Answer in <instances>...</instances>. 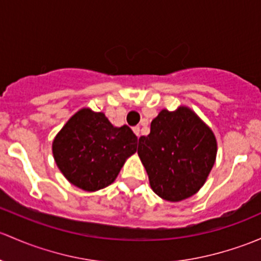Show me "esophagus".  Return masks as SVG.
<instances>
[{
	"label": "esophagus",
	"instance_id": "34e87169",
	"mask_svg": "<svg viewBox=\"0 0 261 261\" xmlns=\"http://www.w3.org/2000/svg\"><path fill=\"white\" fill-rule=\"evenodd\" d=\"M133 130H134V133L136 134V135L140 136V131H141V127H140V126H135V127H134Z\"/></svg>",
	"mask_w": 261,
	"mask_h": 261
}]
</instances>
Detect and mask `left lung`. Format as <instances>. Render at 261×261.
<instances>
[{
  "mask_svg": "<svg viewBox=\"0 0 261 261\" xmlns=\"http://www.w3.org/2000/svg\"><path fill=\"white\" fill-rule=\"evenodd\" d=\"M138 153L153 193L180 201L204 185L215 163L216 140L191 110H163L152 120L149 135L139 139Z\"/></svg>",
  "mask_w": 261,
  "mask_h": 261,
  "instance_id": "left-lung-1",
  "label": "left lung"
}]
</instances>
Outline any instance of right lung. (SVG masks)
<instances>
[{
  "mask_svg": "<svg viewBox=\"0 0 261 261\" xmlns=\"http://www.w3.org/2000/svg\"><path fill=\"white\" fill-rule=\"evenodd\" d=\"M136 145L138 136L127 125L114 127L102 112L82 109L57 134L52 151L66 179L96 191L114 182Z\"/></svg>",
  "mask_w": 261,
  "mask_h": 261,
  "instance_id": "obj_1",
  "label": "right lung"
}]
</instances>
